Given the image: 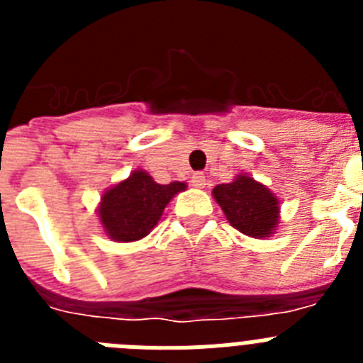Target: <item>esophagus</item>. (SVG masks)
<instances>
[{
	"label": "esophagus",
	"mask_w": 363,
	"mask_h": 363,
	"mask_svg": "<svg viewBox=\"0 0 363 363\" xmlns=\"http://www.w3.org/2000/svg\"><path fill=\"white\" fill-rule=\"evenodd\" d=\"M191 182L196 189H203L205 187V176L201 174V172H194V174L191 176Z\"/></svg>",
	"instance_id": "1"
}]
</instances>
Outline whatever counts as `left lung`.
I'll list each match as a JSON object with an SVG mask.
<instances>
[{
  "instance_id": "1",
  "label": "left lung",
  "mask_w": 363,
  "mask_h": 363,
  "mask_svg": "<svg viewBox=\"0 0 363 363\" xmlns=\"http://www.w3.org/2000/svg\"><path fill=\"white\" fill-rule=\"evenodd\" d=\"M213 196L234 229L251 238L274 234L280 220V201L265 185L240 174L230 184L213 189Z\"/></svg>"
}]
</instances>
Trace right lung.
<instances>
[{"label": "right lung", "instance_id": "right-lung-1", "mask_svg": "<svg viewBox=\"0 0 363 363\" xmlns=\"http://www.w3.org/2000/svg\"><path fill=\"white\" fill-rule=\"evenodd\" d=\"M184 182L160 185L145 171H134L127 179L107 189L99 201L98 216L105 234L114 242H136L158 225L165 205L185 191Z\"/></svg>", "mask_w": 363, "mask_h": 363}]
</instances>
